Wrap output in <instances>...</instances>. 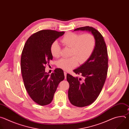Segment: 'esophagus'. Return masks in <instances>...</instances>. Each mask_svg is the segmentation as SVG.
<instances>
[{"instance_id": "obj_1", "label": "esophagus", "mask_w": 129, "mask_h": 129, "mask_svg": "<svg viewBox=\"0 0 129 129\" xmlns=\"http://www.w3.org/2000/svg\"><path fill=\"white\" fill-rule=\"evenodd\" d=\"M64 76H65V78L66 79V77H67V72H66V71H64Z\"/></svg>"}]
</instances>
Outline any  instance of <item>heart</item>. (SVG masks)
Returning <instances> with one entry per match:
<instances>
[{
    "label": "heart",
    "instance_id": "heart-1",
    "mask_svg": "<svg viewBox=\"0 0 129 129\" xmlns=\"http://www.w3.org/2000/svg\"><path fill=\"white\" fill-rule=\"evenodd\" d=\"M61 41L65 46L71 49L69 53L71 57L61 59L57 63L58 67L65 71L75 68L79 62L81 64L86 62L92 54L96 43L94 36L91 33L83 34L68 33L64 36ZM50 52L53 57H60L61 49L56 41L51 44Z\"/></svg>",
    "mask_w": 129,
    "mask_h": 129
}]
</instances>
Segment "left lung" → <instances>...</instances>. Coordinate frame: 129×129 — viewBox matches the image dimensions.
<instances>
[{
  "instance_id": "obj_1",
  "label": "left lung",
  "mask_w": 129,
  "mask_h": 129,
  "mask_svg": "<svg viewBox=\"0 0 129 129\" xmlns=\"http://www.w3.org/2000/svg\"><path fill=\"white\" fill-rule=\"evenodd\" d=\"M88 30L95 38V46L90 58L80 67L73 70L82 78L67 75L69 84L68 98L71 104L83 107L92 104L98 98L105 84L108 72V51L102 34L93 27L86 26L74 30Z\"/></svg>"
}]
</instances>
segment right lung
I'll return each instance as SVG.
<instances>
[{"label":"right lung","mask_w":129,"mask_h":129,"mask_svg":"<svg viewBox=\"0 0 129 129\" xmlns=\"http://www.w3.org/2000/svg\"><path fill=\"white\" fill-rule=\"evenodd\" d=\"M64 31L40 30L27 40L21 57V71L25 88L30 98L41 106L49 104L59 84L64 78L63 70H54L49 76L45 66L52 60L50 46Z\"/></svg>","instance_id":"right-lung-1"}]
</instances>
